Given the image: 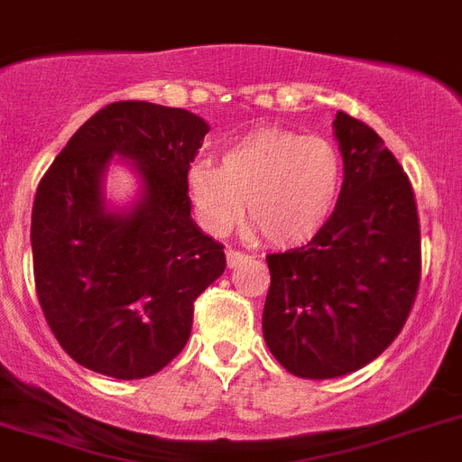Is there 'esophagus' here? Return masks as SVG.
Masks as SVG:
<instances>
[{
    "label": "esophagus",
    "mask_w": 462,
    "mask_h": 462,
    "mask_svg": "<svg viewBox=\"0 0 462 462\" xmlns=\"http://www.w3.org/2000/svg\"><path fill=\"white\" fill-rule=\"evenodd\" d=\"M226 258H227V267H236V264H242L248 255L242 254V251H235V248H227Z\"/></svg>",
    "instance_id": "esophagus-1"
}]
</instances>
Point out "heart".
<instances>
[{
  "label": "heart",
  "mask_w": 462,
  "mask_h": 462,
  "mask_svg": "<svg viewBox=\"0 0 462 462\" xmlns=\"http://www.w3.org/2000/svg\"><path fill=\"white\" fill-rule=\"evenodd\" d=\"M344 162L323 136L260 127L223 151L220 167L192 162L186 190L195 218L208 232H227L244 218L274 246H298L328 226L342 195Z\"/></svg>",
  "instance_id": "heart-1"
}]
</instances>
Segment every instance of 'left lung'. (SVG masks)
Instances as JSON below:
<instances>
[{
	"label": "left lung",
	"instance_id": "left-lung-1",
	"mask_svg": "<svg viewBox=\"0 0 462 462\" xmlns=\"http://www.w3.org/2000/svg\"><path fill=\"white\" fill-rule=\"evenodd\" d=\"M342 195L309 244L267 255L263 335L302 379L356 372L391 346L420 281V226L409 176L383 139L339 111Z\"/></svg>",
	"mask_w": 462,
	"mask_h": 462
}]
</instances>
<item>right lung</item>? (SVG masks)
Instances as JSON below:
<instances>
[{
    "mask_svg": "<svg viewBox=\"0 0 462 462\" xmlns=\"http://www.w3.org/2000/svg\"><path fill=\"white\" fill-rule=\"evenodd\" d=\"M208 125L186 109L114 102L88 118L39 181L32 207L34 286L46 323L79 365L143 379L183 351L195 300L223 272V244L190 218L186 174ZM114 154L144 181L127 215L101 176Z\"/></svg>",
    "mask_w": 462,
    "mask_h": 462,
    "instance_id": "obj_1",
    "label": "right lung"
}]
</instances>
